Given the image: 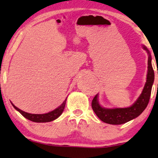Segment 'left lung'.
Listing matches in <instances>:
<instances>
[{"label":"left lung","mask_w":158,"mask_h":158,"mask_svg":"<svg viewBox=\"0 0 158 158\" xmlns=\"http://www.w3.org/2000/svg\"><path fill=\"white\" fill-rule=\"evenodd\" d=\"M142 47L148 55V74H147L146 83L144 84L142 94L131 106L127 108H113V109L101 106L98 101V94H97L92 101V109L102 122L114 125L124 124L137 118L146 109L150 101L151 90L154 83L155 73L152 68V57L150 51L144 45H142Z\"/></svg>","instance_id":"obj_1"}]
</instances>
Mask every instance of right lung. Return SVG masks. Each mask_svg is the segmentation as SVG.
<instances>
[{
	"label": "right lung",
	"mask_w": 158,
	"mask_h": 158,
	"mask_svg": "<svg viewBox=\"0 0 158 158\" xmlns=\"http://www.w3.org/2000/svg\"><path fill=\"white\" fill-rule=\"evenodd\" d=\"M66 101H67V98L64 99V101H63V103H62L60 106H58L57 109H55L53 111H52L50 112H48V113L46 114H29L27 113V112H25L22 111V110L19 109V108H17L16 106L13 104V103H11V104L14 107V109L17 110L19 113H20L21 115L23 116H24L26 118L29 119L31 122H37V123H44V122H52V121L55 120L56 118H57L59 116L61 115L62 114V112L64 111V106H65V103H66Z\"/></svg>",
	"instance_id": "right-lung-1"
}]
</instances>
